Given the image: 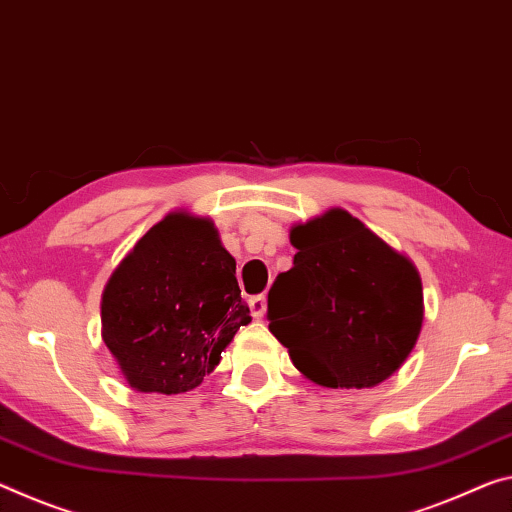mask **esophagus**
Wrapping results in <instances>:
<instances>
[{
  "mask_svg": "<svg viewBox=\"0 0 512 512\" xmlns=\"http://www.w3.org/2000/svg\"><path fill=\"white\" fill-rule=\"evenodd\" d=\"M248 307H250V314L255 316V319H264L266 314V298L264 296H253L248 300Z\"/></svg>",
  "mask_w": 512,
  "mask_h": 512,
  "instance_id": "1",
  "label": "esophagus"
}]
</instances>
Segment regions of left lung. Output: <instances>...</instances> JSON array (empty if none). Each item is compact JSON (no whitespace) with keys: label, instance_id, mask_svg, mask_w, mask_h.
Masks as SVG:
<instances>
[{"label":"left lung","instance_id":"obj_1","mask_svg":"<svg viewBox=\"0 0 512 512\" xmlns=\"http://www.w3.org/2000/svg\"><path fill=\"white\" fill-rule=\"evenodd\" d=\"M289 239L298 253L269 291V330L316 385L383 383L424 321L415 264L339 207L294 225Z\"/></svg>","mask_w":512,"mask_h":512}]
</instances>
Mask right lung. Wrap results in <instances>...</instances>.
<instances>
[{
	"instance_id": "1",
	"label": "right lung",
	"mask_w": 512,
	"mask_h": 512,
	"mask_svg": "<svg viewBox=\"0 0 512 512\" xmlns=\"http://www.w3.org/2000/svg\"><path fill=\"white\" fill-rule=\"evenodd\" d=\"M248 323L237 262L214 223L189 212L152 225L102 294V339L136 392L198 387Z\"/></svg>"
}]
</instances>
